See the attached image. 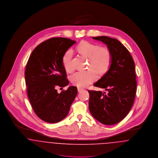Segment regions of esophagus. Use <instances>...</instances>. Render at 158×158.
Masks as SVG:
<instances>
[{"label":"esophagus","instance_id":"esophagus-1","mask_svg":"<svg viewBox=\"0 0 158 158\" xmlns=\"http://www.w3.org/2000/svg\"><path fill=\"white\" fill-rule=\"evenodd\" d=\"M83 90V89L82 88H77L78 92H81V91H82Z\"/></svg>","mask_w":158,"mask_h":158}]
</instances>
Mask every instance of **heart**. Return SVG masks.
<instances>
[{"mask_svg": "<svg viewBox=\"0 0 158 158\" xmlns=\"http://www.w3.org/2000/svg\"><path fill=\"white\" fill-rule=\"evenodd\" d=\"M76 51L83 57L88 59V68L89 69L77 72L72 76L70 80L74 85L79 88L86 87L96 80L97 74L104 75L108 71L111 63V55L106 47L82 41L76 46ZM72 58V53L70 50H68L63 56V66L68 73L73 71Z\"/></svg>", "mask_w": 158, "mask_h": 158, "instance_id": "obj_1", "label": "heart"}]
</instances>
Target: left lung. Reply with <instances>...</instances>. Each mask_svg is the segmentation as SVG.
<instances>
[{
  "instance_id": "obj_1",
  "label": "left lung",
  "mask_w": 158,
  "mask_h": 158,
  "mask_svg": "<svg viewBox=\"0 0 158 158\" xmlns=\"http://www.w3.org/2000/svg\"><path fill=\"white\" fill-rule=\"evenodd\" d=\"M106 45L111 55L108 71L95 86L105 89L88 90L89 109L92 115L105 125L115 124L123 120L130 111L136 93L135 64L127 49L118 40L106 36L92 37Z\"/></svg>"
}]
</instances>
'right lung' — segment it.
Listing matches in <instances>:
<instances>
[{
	"label": "right lung",
	"instance_id": "1",
	"mask_svg": "<svg viewBox=\"0 0 158 158\" xmlns=\"http://www.w3.org/2000/svg\"><path fill=\"white\" fill-rule=\"evenodd\" d=\"M75 43L67 38L48 39L36 47L27 62L25 78L28 97L34 111L47 123L64 119L77 94L73 86L60 93L57 90L69 83L62 59Z\"/></svg>",
	"mask_w": 158,
	"mask_h": 158
}]
</instances>
